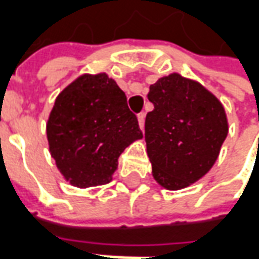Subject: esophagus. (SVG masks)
Masks as SVG:
<instances>
[{
    "mask_svg": "<svg viewBox=\"0 0 259 259\" xmlns=\"http://www.w3.org/2000/svg\"><path fill=\"white\" fill-rule=\"evenodd\" d=\"M137 119H139V126H140L141 130H144V120H146V113L140 112L137 115Z\"/></svg>",
    "mask_w": 259,
    "mask_h": 259,
    "instance_id": "1",
    "label": "esophagus"
}]
</instances>
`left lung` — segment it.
<instances>
[{
  "label": "left lung",
  "instance_id": "1",
  "mask_svg": "<svg viewBox=\"0 0 259 259\" xmlns=\"http://www.w3.org/2000/svg\"><path fill=\"white\" fill-rule=\"evenodd\" d=\"M154 109L146 116L152 176L168 190L201 179L217 161L228 136L222 104L200 83L172 73L150 85Z\"/></svg>",
  "mask_w": 259,
  "mask_h": 259
}]
</instances>
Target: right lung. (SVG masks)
<instances>
[{
	"label": "right lung",
	"instance_id": "right-lung-1",
	"mask_svg": "<svg viewBox=\"0 0 259 259\" xmlns=\"http://www.w3.org/2000/svg\"><path fill=\"white\" fill-rule=\"evenodd\" d=\"M143 137L127 98L105 73L83 74L55 100L47 123L50 151L70 185H107L118 158Z\"/></svg>",
	"mask_w": 259,
	"mask_h": 259
}]
</instances>
